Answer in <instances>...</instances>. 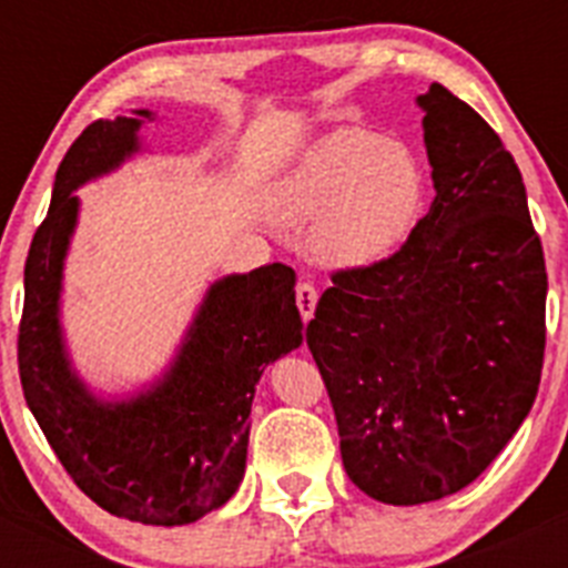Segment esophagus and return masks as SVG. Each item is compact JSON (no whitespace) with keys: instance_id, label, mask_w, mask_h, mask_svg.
<instances>
[{"instance_id":"1","label":"esophagus","mask_w":568,"mask_h":568,"mask_svg":"<svg viewBox=\"0 0 568 568\" xmlns=\"http://www.w3.org/2000/svg\"><path fill=\"white\" fill-rule=\"evenodd\" d=\"M295 304H298L301 318L310 321L315 313V304H318V290H315L310 281H298V287H295Z\"/></svg>"}]
</instances>
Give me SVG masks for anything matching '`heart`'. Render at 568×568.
<instances>
[{
  "label": "heart",
  "mask_w": 568,
  "mask_h": 568,
  "mask_svg": "<svg viewBox=\"0 0 568 568\" xmlns=\"http://www.w3.org/2000/svg\"><path fill=\"white\" fill-rule=\"evenodd\" d=\"M426 202V168L413 144L375 130L324 135L278 187L284 222L310 230L321 264L373 267L413 235Z\"/></svg>",
  "instance_id": "1"
}]
</instances>
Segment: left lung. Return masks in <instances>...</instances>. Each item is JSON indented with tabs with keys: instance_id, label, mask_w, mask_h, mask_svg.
Listing matches in <instances>:
<instances>
[{
	"instance_id": "left-lung-1",
	"label": "left lung",
	"mask_w": 568,
	"mask_h": 568,
	"mask_svg": "<svg viewBox=\"0 0 568 568\" xmlns=\"http://www.w3.org/2000/svg\"><path fill=\"white\" fill-rule=\"evenodd\" d=\"M418 104L429 213L393 258L333 273L307 324L346 475L393 506L455 495L498 458L546 346L544 247L518 164L444 84Z\"/></svg>"
}]
</instances>
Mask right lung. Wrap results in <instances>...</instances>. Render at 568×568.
<instances>
[{"instance_id": "right-lung-1", "label": "right lung", "mask_w": 568, "mask_h": 568, "mask_svg": "<svg viewBox=\"0 0 568 568\" xmlns=\"http://www.w3.org/2000/svg\"><path fill=\"white\" fill-rule=\"evenodd\" d=\"M150 110L99 119L70 144L24 261L19 378L30 413L73 484L115 518L182 526L227 504L247 466L261 373L301 346L295 273L267 264L213 281L173 364L133 398L104 400L70 366L59 324L79 190L139 153Z\"/></svg>"}]
</instances>
